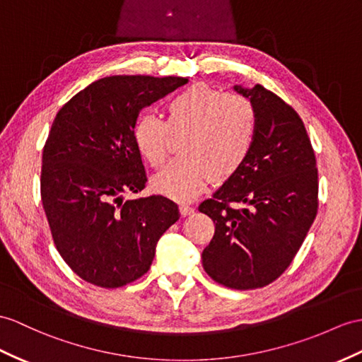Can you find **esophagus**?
I'll return each instance as SVG.
<instances>
[{
  "instance_id": "obj_1",
  "label": "esophagus",
  "mask_w": 362,
  "mask_h": 362,
  "mask_svg": "<svg viewBox=\"0 0 362 362\" xmlns=\"http://www.w3.org/2000/svg\"><path fill=\"white\" fill-rule=\"evenodd\" d=\"M180 210H181L182 215H193V214H195V207H193L192 204H187V202L181 204Z\"/></svg>"
}]
</instances>
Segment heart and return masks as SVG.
Masks as SVG:
<instances>
[{
	"label": "heart",
	"mask_w": 362,
	"mask_h": 362,
	"mask_svg": "<svg viewBox=\"0 0 362 362\" xmlns=\"http://www.w3.org/2000/svg\"><path fill=\"white\" fill-rule=\"evenodd\" d=\"M164 117L141 113L132 126L136 152L152 167L167 158L170 136L182 135L181 158L158 173L155 190L176 199H189L211 180L224 182L240 172L250 156L258 130L255 105L241 95L221 93L207 84H193L173 95Z\"/></svg>",
	"instance_id": "b5f03b06"
}]
</instances>
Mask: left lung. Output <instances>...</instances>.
<instances>
[{
    "label": "left lung",
    "instance_id": "left-lung-1",
    "mask_svg": "<svg viewBox=\"0 0 362 362\" xmlns=\"http://www.w3.org/2000/svg\"><path fill=\"white\" fill-rule=\"evenodd\" d=\"M235 90L255 105L257 139L240 172L198 207L215 223L202 266L219 284L252 290L283 275L303 245L318 214V167L292 105L261 84Z\"/></svg>",
    "mask_w": 362,
    "mask_h": 362
}]
</instances>
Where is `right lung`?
<instances>
[{"mask_svg": "<svg viewBox=\"0 0 362 362\" xmlns=\"http://www.w3.org/2000/svg\"><path fill=\"white\" fill-rule=\"evenodd\" d=\"M186 83L181 76H105L70 98L52 122L42 148V209L57 250L87 283H134L151 269L158 240L180 219L176 202L163 195H122L147 182L132 141L139 112Z\"/></svg>", "mask_w": 362, "mask_h": 362, "instance_id": "right-lung-1", "label": "right lung"}]
</instances>
